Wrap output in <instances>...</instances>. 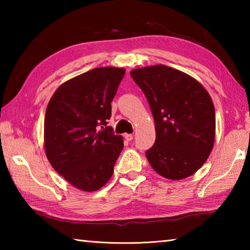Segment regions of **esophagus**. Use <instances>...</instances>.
Returning a JSON list of instances; mask_svg holds the SVG:
<instances>
[{
	"mask_svg": "<svg viewBox=\"0 0 250 250\" xmlns=\"http://www.w3.org/2000/svg\"><path fill=\"white\" fill-rule=\"evenodd\" d=\"M125 139L126 141H131L133 139V135L132 134H129V133H125Z\"/></svg>",
	"mask_w": 250,
	"mask_h": 250,
	"instance_id": "obj_1",
	"label": "esophagus"
}]
</instances>
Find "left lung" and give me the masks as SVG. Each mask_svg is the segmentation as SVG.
<instances>
[{
	"label": "left lung",
	"mask_w": 250,
	"mask_h": 250,
	"mask_svg": "<svg viewBox=\"0 0 250 250\" xmlns=\"http://www.w3.org/2000/svg\"><path fill=\"white\" fill-rule=\"evenodd\" d=\"M146 97L155 122V143L146 152L153 170L168 180L193 175L214 146L215 108L195 78L166 65L130 71Z\"/></svg>",
	"instance_id": "obj_1"
}]
</instances>
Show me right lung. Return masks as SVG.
Returning a JSON list of instances; mask_svg holds the SVG:
<instances>
[{
    "label": "right lung",
    "instance_id": "obj_1",
    "mask_svg": "<svg viewBox=\"0 0 250 250\" xmlns=\"http://www.w3.org/2000/svg\"><path fill=\"white\" fill-rule=\"evenodd\" d=\"M125 74V68L99 67L76 76L57 88L46 109V156L58 174L82 191L103 188L124 149L122 137L113 134L107 121Z\"/></svg>",
    "mask_w": 250,
    "mask_h": 250
}]
</instances>
